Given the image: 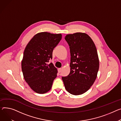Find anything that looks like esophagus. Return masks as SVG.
<instances>
[{"mask_svg": "<svg viewBox=\"0 0 121 121\" xmlns=\"http://www.w3.org/2000/svg\"><path fill=\"white\" fill-rule=\"evenodd\" d=\"M61 70H62V69L61 68H59L58 69V72H59V73H60V72L61 71Z\"/></svg>", "mask_w": 121, "mask_h": 121, "instance_id": "obj_1", "label": "esophagus"}]
</instances>
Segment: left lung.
<instances>
[{
  "instance_id": "8db88e82",
  "label": "left lung",
  "mask_w": 121,
  "mask_h": 121,
  "mask_svg": "<svg viewBox=\"0 0 121 121\" xmlns=\"http://www.w3.org/2000/svg\"><path fill=\"white\" fill-rule=\"evenodd\" d=\"M69 46L70 71L62 79L69 93L81 95L90 89L97 77L99 61L97 49L91 38L85 33L67 35Z\"/></svg>"
}]
</instances>
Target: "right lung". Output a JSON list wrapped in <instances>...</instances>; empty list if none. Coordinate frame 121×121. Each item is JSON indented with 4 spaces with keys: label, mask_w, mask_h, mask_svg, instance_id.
Segmentation results:
<instances>
[{
    "label": "right lung",
    "mask_w": 121,
    "mask_h": 121,
    "mask_svg": "<svg viewBox=\"0 0 121 121\" xmlns=\"http://www.w3.org/2000/svg\"><path fill=\"white\" fill-rule=\"evenodd\" d=\"M62 38V35L42 32L35 35L26 46L21 68L25 81L34 91L43 94L49 91L57 76V69L52 63L54 48Z\"/></svg>",
    "instance_id": "add662e5"
}]
</instances>
